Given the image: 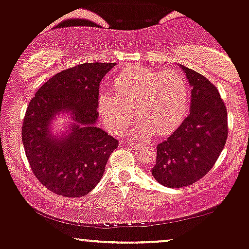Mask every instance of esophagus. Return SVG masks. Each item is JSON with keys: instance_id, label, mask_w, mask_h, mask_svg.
Listing matches in <instances>:
<instances>
[{"instance_id": "esophagus-1", "label": "esophagus", "mask_w": 249, "mask_h": 249, "mask_svg": "<svg viewBox=\"0 0 249 249\" xmlns=\"http://www.w3.org/2000/svg\"><path fill=\"white\" fill-rule=\"evenodd\" d=\"M128 145H130V147H132L133 149H140L143 147L142 143H139V142H130Z\"/></svg>"}]
</instances>
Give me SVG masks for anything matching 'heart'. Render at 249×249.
Instances as JSON below:
<instances>
[{
    "label": "heart",
    "instance_id": "1",
    "mask_svg": "<svg viewBox=\"0 0 249 249\" xmlns=\"http://www.w3.org/2000/svg\"><path fill=\"white\" fill-rule=\"evenodd\" d=\"M113 88L115 91L102 88L97 96L98 113L113 133H121L136 112L139 121L127 130L130 136L146 138L155 131L166 136L184 122L189 111L188 83L176 71L132 66L117 74Z\"/></svg>",
    "mask_w": 249,
    "mask_h": 249
}]
</instances>
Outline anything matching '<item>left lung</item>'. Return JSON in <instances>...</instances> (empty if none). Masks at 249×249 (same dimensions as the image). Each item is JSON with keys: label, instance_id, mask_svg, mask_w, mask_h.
Instances as JSON below:
<instances>
[{"label": "left lung", "instance_id": "left-lung-1", "mask_svg": "<svg viewBox=\"0 0 249 249\" xmlns=\"http://www.w3.org/2000/svg\"><path fill=\"white\" fill-rule=\"evenodd\" d=\"M178 66L191 87L190 112L157 146L152 168L153 178L168 188L187 187L210 172L227 139V111L217 88L197 71Z\"/></svg>", "mask_w": 249, "mask_h": 249}]
</instances>
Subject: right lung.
I'll return each mask as SVG.
<instances>
[{
	"label": "right lung",
	"instance_id": "add662e5",
	"mask_svg": "<svg viewBox=\"0 0 249 249\" xmlns=\"http://www.w3.org/2000/svg\"><path fill=\"white\" fill-rule=\"evenodd\" d=\"M115 64L89 62L60 71L30 102L22 127L26 158L45 188L65 197L89 194L103 176L118 142L97 125L100 83ZM67 115L65 133L53 122Z\"/></svg>",
	"mask_w": 249,
	"mask_h": 249
}]
</instances>
